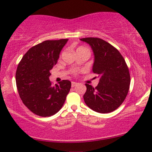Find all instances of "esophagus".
<instances>
[{"instance_id":"1","label":"esophagus","mask_w":152,"mask_h":152,"mask_svg":"<svg viewBox=\"0 0 152 152\" xmlns=\"http://www.w3.org/2000/svg\"><path fill=\"white\" fill-rule=\"evenodd\" d=\"M76 86H77V83L75 82H72V87H75Z\"/></svg>"}]
</instances>
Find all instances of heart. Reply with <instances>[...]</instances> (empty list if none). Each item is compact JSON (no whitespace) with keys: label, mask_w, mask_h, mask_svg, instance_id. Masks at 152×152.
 Returning <instances> with one entry per match:
<instances>
[{"label":"heart","mask_w":152,"mask_h":152,"mask_svg":"<svg viewBox=\"0 0 152 152\" xmlns=\"http://www.w3.org/2000/svg\"><path fill=\"white\" fill-rule=\"evenodd\" d=\"M86 49L85 48H83V47H80V48H78L77 49V50H84ZM74 74L75 75L76 74V72H74Z\"/></svg>","instance_id":"heart-1"}]
</instances>
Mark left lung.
<instances>
[{
    "instance_id": "8db88e82",
    "label": "left lung",
    "mask_w": 152,
    "mask_h": 152,
    "mask_svg": "<svg viewBox=\"0 0 152 152\" xmlns=\"http://www.w3.org/2000/svg\"><path fill=\"white\" fill-rule=\"evenodd\" d=\"M89 44L94 55L92 71L99 77L97 86L86 83L83 95L88 107L100 113L116 110L124 101L130 85V75L124 58L110 43L99 38L80 39Z\"/></svg>"
}]
</instances>
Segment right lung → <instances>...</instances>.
Returning a JSON list of instances; mask_svg holds the SVG:
<instances>
[{
	"mask_svg": "<svg viewBox=\"0 0 152 152\" xmlns=\"http://www.w3.org/2000/svg\"><path fill=\"white\" fill-rule=\"evenodd\" d=\"M68 39L46 40L30 48L16 71V84L23 104L34 114L51 116L64 105L71 82L63 80L53 86L50 70L57 64L61 50Z\"/></svg>",
	"mask_w": 152,
	"mask_h": 152,
	"instance_id": "1",
	"label": "right lung"
}]
</instances>
